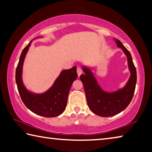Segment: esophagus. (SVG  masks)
Returning a JSON list of instances; mask_svg holds the SVG:
<instances>
[{"instance_id": "1", "label": "esophagus", "mask_w": 152, "mask_h": 152, "mask_svg": "<svg viewBox=\"0 0 152 152\" xmlns=\"http://www.w3.org/2000/svg\"><path fill=\"white\" fill-rule=\"evenodd\" d=\"M77 75L79 77L81 75L82 73H83V71H82V69L80 67V66H79V67H77Z\"/></svg>"}]
</instances>
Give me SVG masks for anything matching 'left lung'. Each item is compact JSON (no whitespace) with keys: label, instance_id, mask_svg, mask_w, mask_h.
<instances>
[{"label":"left lung","instance_id":"1","mask_svg":"<svg viewBox=\"0 0 152 152\" xmlns=\"http://www.w3.org/2000/svg\"><path fill=\"white\" fill-rule=\"evenodd\" d=\"M118 48L123 50L127 60L130 76L126 85L116 91L108 92L103 90L88 66L82 65L84 74L81 75L87 104L90 110L101 117H110L121 112L131 102L137 81V73L132 55L120 41L113 39Z\"/></svg>","mask_w":152,"mask_h":152}]
</instances>
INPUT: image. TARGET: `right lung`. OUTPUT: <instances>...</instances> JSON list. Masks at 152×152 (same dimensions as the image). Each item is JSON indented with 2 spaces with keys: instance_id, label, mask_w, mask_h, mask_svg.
Segmentation results:
<instances>
[{
  "instance_id": "1",
  "label": "right lung",
  "mask_w": 152,
  "mask_h": 152,
  "mask_svg": "<svg viewBox=\"0 0 152 152\" xmlns=\"http://www.w3.org/2000/svg\"><path fill=\"white\" fill-rule=\"evenodd\" d=\"M40 38L43 37L39 36L33 39L23 50L16 69V83L21 99L29 110L42 117L54 118L61 115L65 110L71 87L77 78V67L74 66L61 71L53 86L46 91L36 94L28 90L23 81V64L32 42Z\"/></svg>"
}]
</instances>
